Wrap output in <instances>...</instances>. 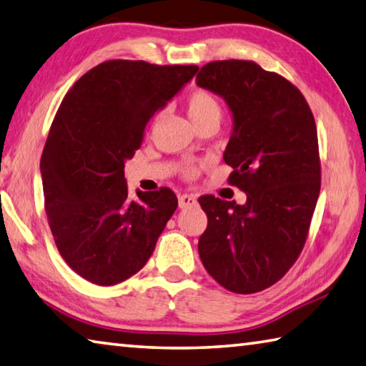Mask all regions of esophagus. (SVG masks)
I'll list each match as a JSON object with an SVG mask.
<instances>
[{
	"label": "esophagus",
	"instance_id": "obj_1",
	"mask_svg": "<svg viewBox=\"0 0 366 366\" xmlns=\"http://www.w3.org/2000/svg\"><path fill=\"white\" fill-rule=\"evenodd\" d=\"M197 197L190 194H182L179 195V208H192V206H197Z\"/></svg>",
	"mask_w": 366,
	"mask_h": 366
}]
</instances>
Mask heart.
Segmentation results:
<instances>
[{
    "label": "heart",
    "instance_id": "heart-1",
    "mask_svg": "<svg viewBox=\"0 0 366 366\" xmlns=\"http://www.w3.org/2000/svg\"><path fill=\"white\" fill-rule=\"evenodd\" d=\"M187 109L195 126L204 122H211V119L219 122L222 117V104L219 101V97L212 91L204 88H197L190 92L187 96ZM163 112H160L157 118H160ZM197 172L198 169L195 166H187L185 168V176L187 177H195Z\"/></svg>",
    "mask_w": 366,
    "mask_h": 366
}]
</instances>
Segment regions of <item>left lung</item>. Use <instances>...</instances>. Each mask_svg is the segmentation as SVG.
Wrapping results in <instances>:
<instances>
[{"instance_id": "8db88e82", "label": "left lung", "mask_w": 366, "mask_h": 366, "mask_svg": "<svg viewBox=\"0 0 366 366\" xmlns=\"http://www.w3.org/2000/svg\"><path fill=\"white\" fill-rule=\"evenodd\" d=\"M197 84L222 96L234 114L224 162L244 204L198 198L208 225L198 252L208 274L232 293L272 287L291 269L307 240L320 194L314 115L296 86L254 61L203 65Z\"/></svg>"}]
</instances>
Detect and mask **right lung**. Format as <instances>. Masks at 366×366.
<instances>
[{
    "instance_id": "right-lung-1",
    "label": "right lung",
    "mask_w": 366,
    "mask_h": 366,
    "mask_svg": "<svg viewBox=\"0 0 366 366\" xmlns=\"http://www.w3.org/2000/svg\"><path fill=\"white\" fill-rule=\"evenodd\" d=\"M197 70L114 59L84 73L61 102L39 163L44 209L59 252L84 280L112 287L137 274L176 211L168 187L129 200L124 162Z\"/></svg>"
}]
</instances>
